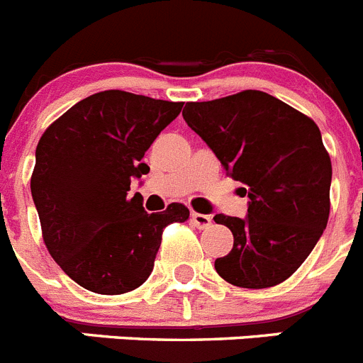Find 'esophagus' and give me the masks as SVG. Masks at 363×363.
Masks as SVG:
<instances>
[{
	"mask_svg": "<svg viewBox=\"0 0 363 363\" xmlns=\"http://www.w3.org/2000/svg\"><path fill=\"white\" fill-rule=\"evenodd\" d=\"M191 222H194V226H197L199 230H206V228L211 226V217L210 215L194 211V213H191Z\"/></svg>",
	"mask_w": 363,
	"mask_h": 363,
	"instance_id": "esophagus-1",
	"label": "esophagus"
}]
</instances>
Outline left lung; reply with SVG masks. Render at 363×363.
Wrapping results in <instances>:
<instances>
[{
  "mask_svg": "<svg viewBox=\"0 0 363 363\" xmlns=\"http://www.w3.org/2000/svg\"><path fill=\"white\" fill-rule=\"evenodd\" d=\"M182 117L228 177L247 186L246 218L215 215L233 233L230 253L215 260L217 273L247 289L287 280L318 242L331 210V157L316 123L260 90L186 103Z\"/></svg>",
  "mask_w": 363,
  "mask_h": 363,
  "instance_id": "left-lung-1",
  "label": "left lung"
}]
</instances>
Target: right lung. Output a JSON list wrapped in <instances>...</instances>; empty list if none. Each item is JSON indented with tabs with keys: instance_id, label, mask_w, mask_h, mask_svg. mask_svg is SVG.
<instances>
[{
	"instance_id": "1",
	"label": "right lung",
	"mask_w": 363,
	"mask_h": 363,
	"mask_svg": "<svg viewBox=\"0 0 363 363\" xmlns=\"http://www.w3.org/2000/svg\"><path fill=\"white\" fill-rule=\"evenodd\" d=\"M182 103L104 90L55 119L35 148L30 177L45 246L74 282L99 295H123L146 282L162 231L188 220L184 204L148 213L128 197L155 137Z\"/></svg>"
}]
</instances>
